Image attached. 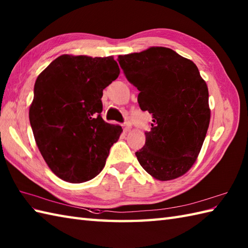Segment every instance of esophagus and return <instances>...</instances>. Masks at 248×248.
Returning a JSON list of instances; mask_svg holds the SVG:
<instances>
[{"mask_svg": "<svg viewBox=\"0 0 248 248\" xmlns=\"http://www.w3.org/2000/svg\"><path fill=\"white\" fill-rule=\"evenodd\" d=\"M130 129H131V124L130 123L124 124V132H128V131H130Z\"/></svg>", "mask_w": 248, "mask_h": 248, "instance_id": "obj_1", "label": "esophagus"}]
</instances>
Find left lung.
I'll use <instances>...</instances> for the list:
<instances>
[{
	"label": "left lung",
	"instance_id": "obj_1",
	"mask_svg": "<svg viewBox=\"0 0 248 248\" xmlns=\"http://www.w3.org/2000/svg\"><path fill=\"white\" fill-rule=\"evenodd\" d=\"M118 62L140 91V109L154 118L145 146L135 152L140 164L160 181L181 177L197 160L211 114L197 66L164 46L119 55Z\"/></svg>",
	"mask_w": 248,
	"mask_h": 248
}]
</instances>
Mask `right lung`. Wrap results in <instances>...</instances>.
<instances>
[{
    "label": "right lung",
    "instance_id": "1",
    "mask_svg": "<svg viewBox=\"0 0 248 248\" xmlns=\"http://www.w3.org/2000/svg\"><path fill=\"white\" fill-rule=\"evenodd\" d=\"M119 72L113 56L64 54L37 78L31 127L41 155L62 180L82 183L103 170L123 129L102 119L101 98Z\"/></svg>",
    "mask_w": 248,
    "mask_h": 248
}]
</instances>
